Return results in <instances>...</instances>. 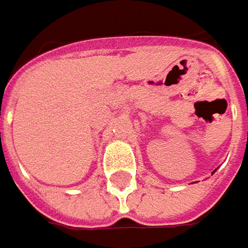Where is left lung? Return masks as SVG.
Returning <instances> with one entry per match:
<instances>
[{
  "label": "left lung",
  "instance_id": "obj_1",
  "mask_svg": "<svg viewBox=\"0 0 248 248\" xmlns=\"http://www.w3.org/2000/svg\"><path fill=\"white\" fill-rule=\"evenodd\" d=\"M213 172H215V171H213Z\"/></svg>",
  "mask_w": 248,
  "mask_h": 248
}]
</instances>
